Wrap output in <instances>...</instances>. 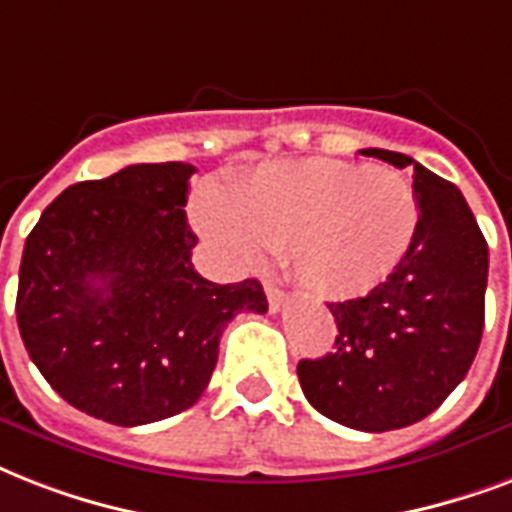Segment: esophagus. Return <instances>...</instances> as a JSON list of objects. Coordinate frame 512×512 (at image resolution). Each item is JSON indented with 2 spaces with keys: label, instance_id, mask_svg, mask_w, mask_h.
<instances>
[{
  "label": "esophagus",
  "instance_id": "34e87169",
  "mask_svg": "<svg viewBox=\"0 0 512 512\" xmlns=\"http://www.w3.org/2000/svg\"><path fill=\"white\" fill-rule=\"evenodd\" d=\"M264 291H267V301H269V310L277 312L280 307H283V301H285V291L280 288L277 283H272V280H267L264 283Z\"/></svg>",
  "mask_w": 512,
  "mask_h": 512
}]
</instances>
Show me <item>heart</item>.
I'll return each instance as SVG.
<instances>
[{"label": "heart", "instance_id": "heart-1", "mask_svg": "<svg viewBox=\"0 0 512 512\" xmlns=\"http://www.w3.org/2000/svg\"><path fill=\"white\" fill-rule=\"evenodd\" d=\"M197 227L245 267L288 251L301 285L326 299L374 291L419 229L417 194L400 176L344 160L275 162L221 197L200 189Z\"/></svg>", "mask_w": 512, "mask_h": 512}]
</instances>
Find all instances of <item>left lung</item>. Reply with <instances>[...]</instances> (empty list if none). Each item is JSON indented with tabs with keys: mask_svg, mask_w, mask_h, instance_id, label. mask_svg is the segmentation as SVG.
<instances>
[{
	"mask_svg": "<svg viewBox=\"0 0 512 512\" xmlns=\"http://www.w3.org/2000/svg\"><path fill=\"white\" fill-rule=\"evenodd\" d=\"M414 170L419 229L400 267L371 293L334 301L336 347L301 360L312 406L339 425L387 433L425 419L473 366L483 334L489 248L465 197L408 154L363 149Z\"/></svg>",
	"mask_w": 512,
	"mask_h": 512,
	"instance_id": "8db88e82",
	"label": "left lung"
}]
</instances>
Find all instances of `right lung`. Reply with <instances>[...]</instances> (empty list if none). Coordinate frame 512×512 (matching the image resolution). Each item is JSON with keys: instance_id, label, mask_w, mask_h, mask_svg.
<instances>
[{"instance_id": "obj_1", "label": "right lung", "mask_w": 512, "mask_h": 512, "mask_svg": "<svg viewBox=\"0 0 512 512\" xmlns=\"http://www.w3.org/2000/svg\"><path fill=\"white\" fill-rule=\"evenodd\" d=\"M194 165L144 162L61 192L26 237L18 328L47 384L120 427L194 406L219 339L240 312H267L259 280L194 272L186 224Z\"/></svg>"}]
</instances>
